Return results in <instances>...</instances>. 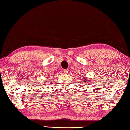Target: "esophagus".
<instances>
[{"label":"esophagus","instance_id":"34e87169","mask_svg":"<svg viewBox=\"0 0 130 130\" xmlns=\"http://www.w3.org/2000/svg\"><path fill=\"white\" fill-rule=\"evenodd\" d=\"M63 72H64L65 73H69V70H67V69H66V70H63Z\"/></svg>","mask_w":130,"mask_h":130}]
</instances>
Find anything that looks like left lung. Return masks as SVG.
<instances>
[{
    "mask_svg": "<svg viewBox=\"0 0 130 130\" xmlns=\"http://www.w3.org/2000/svg\"><path fill=\"white\" fill-rule=\"evenodd\" d=\"M84 78H85V80H83V83H84V84H85V85H86V84L90 85L91 82H90V79L86 78H85V77H84Z\"/></svg>",
    "mask_w": 130,
    "mask_h": 130,
    "instance_id": "8db88e82",
    "label": "left lung"
}]
</instances>
